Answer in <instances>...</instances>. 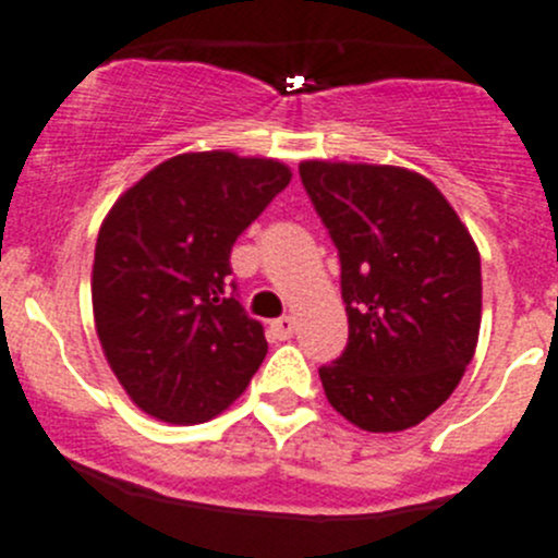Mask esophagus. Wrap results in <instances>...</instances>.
<instances>
[{
    "label": "esophagus",
    "instance_id": "obj_1",
    "mask_svg": "<svg viewBox=\"0 0 558 558\" xmlns=\"http://www.w3.org/2000/svg\"><path fill=\"white\" fill-rule=\"evenodd\" d=\"M269 331L275 335V340H291V337H294V318H291V315L275 318L272 324H269Z\"/></svg>",
    "mask_w": 558,
    "mask_h": 558
}]
</instances>
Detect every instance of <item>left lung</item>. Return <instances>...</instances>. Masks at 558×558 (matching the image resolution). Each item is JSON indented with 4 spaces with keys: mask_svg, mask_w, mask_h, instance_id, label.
<instances>
[{
    "mask_svg": "<svg viewBox=\"0 0 558 558\" xmlns=\"http://www.w3.org/2000/svg\"><path fill=\"white\" fill-rule=\"evenodd\" d=\"M340 256L348 345L318 369L367 432H402L459 386L481 331V253L435 183L402 167L302 161Z\"/></svg>",
    "mask_w": 558,
    "mask_h": 558,
    "instance_id": "1",
    "label": "left lung"
}]
</instances>
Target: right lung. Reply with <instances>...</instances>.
<instances>
[{"label":"right lung","instance_id":"1","mask_svg":"<svg viewBox=\"0 0 558 558\" xmlns=\"http://www.w3.org/2000/svg\"><path fill=\"white\" fill-rule=\"evenodd\" d=\"M272 159L183 154L107 213L94 251V320L132 402L170 424L227 410L267 356L240 305L232 245L289 185Z\"/></svg>","mask_w":558,"mask_h":558}]
</instances>
